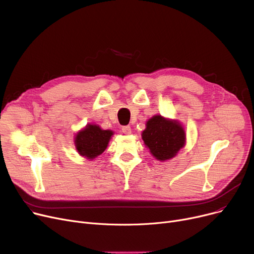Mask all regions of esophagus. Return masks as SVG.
Returning a JSON list of instances; mask_svg holds the SVG:
<instances>
[{"label":"esophagus","instance_id":"34e87169","mask_svg":"<svg viewBox=\"0 0 254 254\" xmlns=\"http://www.w3.org/2000/svg\"><path fill=\"white\" fill-rule=\"evenodd\" d=\"M122 132L124 134H131V127L130 126H123L122 127Z\"/></svg>","mask_w":254,"mask_h":254}]
</instances>
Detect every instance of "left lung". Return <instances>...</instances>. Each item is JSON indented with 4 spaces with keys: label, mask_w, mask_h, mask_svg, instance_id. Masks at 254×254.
Masks as SVG:
<instances>
[{
    "label": "left lung",
    "mask_w": 254,
    "mask_h": 254,
    "mask_svg": "<svg viewBox=\"0 0 254 254\" xmlns=\"http://www.w3.org/2000/svg\"><path fill=\"white\" fill-rule=\"evenodd\" d=\"M141 137L151 154L159 161L170 160L186 144V132L182 124L156 115L145 124Z\"/></svg>",
    "instance_id": "obj_1"
}]
</instances>
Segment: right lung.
<instances>
[{"label": "right lung", "instance_id": "obj_1", "mask_svg": "<svg viewBox=\"0 0 254 254\" xmlns=\"http://www.w3.org/2000/svg\"><path fill=\"white\" fill-rule=\"evenodd\" d=\"M113 135L112 130H102L98 125L88 124L77 133L74 145L82 157L93 160L104 152Z\"/></svg>", "mask_w": 254, "mask_h": 254}]
</instances>
